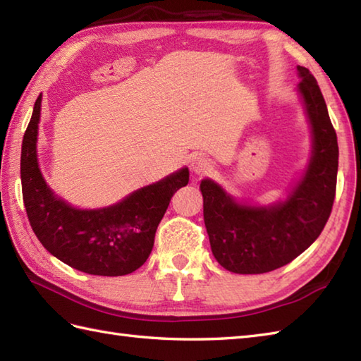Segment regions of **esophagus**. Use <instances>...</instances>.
Masks as SVG:
<instances>
[{
    "label": "esophagus",
    "instance_id": "34e87169",
    "mask_svg": "<svg viewBox=\"0 0 361 361\" xmlns=\"http://www.w3.org/2000/svg\"><path fill=\"white\" fill-rule=\"evenodd\" d=\"M214 169L212 161L203 155H197L190 161V171L195 175H208Z\"/></svg>",
    "mask_w": 361,
    "mask_h": 361
}]
</instances>
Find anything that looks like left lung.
Returning <instances> with one entry per match:
<instances>
[{
    "instance_id": "left-lung-1",
    "label": "left lung",
    "mask_w": 361,
    "mask_h": 361,
    "mask_svg": "<svg viewBox=\"0 0 361 361\" xmlns=\"http://www.w3.org/2000/svg\"><path fill=\"white\" fill-rule=\"evenodd\" d=\"M299 93L312 124L313 152L307 172L287 202L268 208L235 203L211 180H203V217L214 257L226 270L260 274L290 264L318 239L336 190L338 142L317 79L298 66Z\"/></svg>"
}]
</instances>
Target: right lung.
<instances>
[{"instance_id": "1", "label": "right lung", "mask_w": 361, "mask_h": 361, "mask_svg": "<svg viewBox=\"0 0 361 361\" xmlns=\"http://www.w3.org/2000/svg\"><path fill=\"white\" fill-rule=\"evenodd\" d=\"M42 94L23 136L21 189L29 224L52 256L94 276H124L147 260L171 198L189 181L185 167L110 208L82 211L46 186L37 163Z\"/></svg>"}]
</instances>
